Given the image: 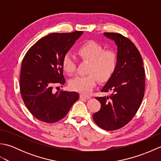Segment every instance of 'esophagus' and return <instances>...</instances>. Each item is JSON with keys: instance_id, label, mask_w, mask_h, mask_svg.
Returning a JSON list of instances; mask_svg holds the SVG:
<instances>
[{"instance_id": "1", "label": "esophagus", "mask_w": 161, "mask_h": 161, "mask_svg": "<svg viewBox=\"0 0 161 161\" xmlns=\"http://www.w3.org/2000/svg\"><path fill=\"white\" fill-rule=\"evenodd\" d=\"M80 99H85V100L91 98L90 96H88V95H83V94H81L80 95Z\"/></svg>"}]
</instances>
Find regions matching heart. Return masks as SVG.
Here are the masks:
<instances>
[{
  "instance_id": "obj_1",
  "label": "heart",
  "mask_w": 161,
  "mask_h": 161,
  "mask_svg": "<svg viewBox=\"0 0 161 161\" xmlns=\"http://www.w3.org/2000/svg\"><path fill=\"white\" fill-rule=\"evenodd\" d=\"M77 54L81 59L89 61L86 76H77L70 81L72 90L79 93L88 94L93 89L99 81H105L111 77L117 66V55L111 50H104L100 44L89 41L82 44L77 49ZM64 71L72 75L76 68V61L70 53L64 55L62 60Z\"/></svg>"
}]
</instances>
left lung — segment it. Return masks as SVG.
<instances>
[{
	"label": "left lung",
	"instance_id": "obj_1",
	"mask_svg": "<svg viewBox=\"0 0 161 161\" xmlns=\"http://www.w3.org/2000/svg\"><path fill=\"white\" fill-rule=\"evenodd\" d=\"M117 46V66L102 88L109 96L96 97L100 110L93 115L95 122L104 130L113 131L126 125L141 106L144 96L145 74L142 57L131 41L118 33L104 32Z\"/></svg>",
	"mask_w": 161,
	"mask_h": 161
}]
</instances>
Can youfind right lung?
I'll return each mask as SVG.
<instances>
[{
	"label": "right lung",
	"instance_id": "1",
	"mask_svg": "<svg viewBox=\"0 0 161 161\" xmlns=\"http://www.w3.org/2000/svg\"><path fill=\"white\" fill-rule=\"evenodd\" d=\"M82 34L81 31L50 34L34 44L23 58L20 93L29 111L41 121L60 120L80 97L74 91L54 93L53 86L66 83L63 58Z\"/></svg>",
	"mask_w": 161,
	"mask_h": 161
}]
</instances>
